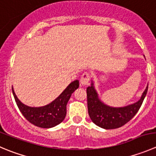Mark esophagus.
<instances>
[{
	"instance_id": "esophagus-1",
	"label": "esophagus",
	"mask_w": 156,
	"mask_h": 156,
	"mask_svg": "<svg viewBox=\"0 0 156 156\" xmlns=\"http://www.w3.org/2000/svg\"><path fill=\"white\" fill-rule=\"evenodd\" d=\"M90 79V75L88 72H84L82 74V75L81 76V79H80V81H81V84H88L89 81Z\"/></svg>"
}]
</instances>
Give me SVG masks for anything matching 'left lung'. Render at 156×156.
Here are the masks:
<instances>
[{"label":"left lung","instance_id":"1","mask_svg":"<svg viewBox=\"0 0 156 156\" xmlns=\"http://www.w3.org/2000/svg\"><path fill=\"white\" fill-rule=\"evenodd\" d=\"M87 88V110L92 122L97 126L106 129L121 127L136 114L147 94L148 86L139 101L123 107H111L103 104L93 86Z\"/></svg>","mask_w":156,"mask_h":156}]
</instances>
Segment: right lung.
<instances>
[{"label": "right lung", "instance_id": "1", "mask_svg": "<svg viewBox=\"0 0 156 156\" xmlns=\"http://www.w3.org/2000/svg\"><path fill=\"white\" fill-rule=\"evenodd\" d=\"M79 87L78 80L71 83L54 101L41 107H30L18 100L12 87L13 97L18 108L23 116L32 124L41 128H51L64 120L66 105L72 94Z\"/></svg>", "mask_w": 156, "mask_h": 156}]
</instances>
